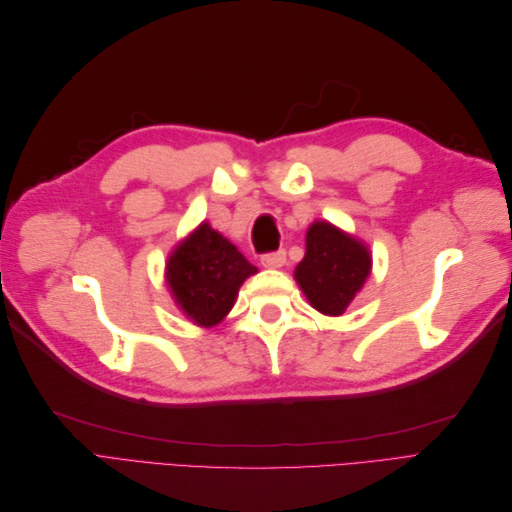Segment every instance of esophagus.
Returning <instances> with one entry per match:
<instances>
[{"instance_id":"1","label":"esophagus","mask_w":512,"mask_h":512,"mask_svg":"<svg viewBox=\"0 0 512 512\" xmlns=\"http://www.w3.org/2000/svg\"><path fill=\"white\" fill-rule=\"evenodd\" d=\"M284 262H286V252L284 250H277V252L260 256V265L267 267V269H280V267H284Z\"/></svg>"}]
</instances>
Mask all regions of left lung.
<instances>
[{"label":"left lung","instance_id":"1","mask_svg":"<svg viewBox=\"0 0 512 512\" xmlns=\"http://www.w3.org/2000/svg\"><path fill=\"white\" fill-rule=\"evenodd\" d=\"M371 256L365 243L329 222L307 228L305 258L294 269L307 301L327 316H342L365 284Z\"/></svg>","mask_w":512,"mask_h":512}]
</instances>
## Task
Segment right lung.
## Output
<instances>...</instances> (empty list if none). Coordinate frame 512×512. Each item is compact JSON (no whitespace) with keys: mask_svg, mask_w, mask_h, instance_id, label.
<instances>
[{"mask_svg":"<svg viewBox=\"0 0 512 512\" xmlns=\"http://www.w3.org/2000/svg\"><path fill=\"white\" fill-rule=\"evenodd\" d=\"M256 271L235 245L203 222L170 254L166 284L185 316L198 327H215Z\"/></svg>","mask_w":512,"mask_h":512,"instance_id":"obj_1","label":"right lung"}]
</instances>
